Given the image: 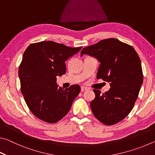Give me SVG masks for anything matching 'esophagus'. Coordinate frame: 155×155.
<instances>
[{
	"label": "esophagus",
	"instance_id": "1",
	"mask_svg": "<svg viewBox=\"0 0 155 155\" xmlns=\"http://www.w3.org/2000/svg\"><path fill=\"white\" fill-rule=\"evenodd\" d=\"M85 90H87V88L85 87H83V86H82V87H81V91H82V92H83V91H85Z\"/></svg>",
	"mask_w": 155,
	"mask_h": 155
}]
</instances>
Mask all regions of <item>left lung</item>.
<instances>
[{
    "instance_id": "8db88e82",
    "label": "left lung",
    "mask_w": 155,
    "mask_h": 155,
    "mask_svg": "<svg viewBox=\"0 0 155 155\" xmlns=\"http://www.w3.org/2000/svg\"><path fill=\"white\" fill-rule=\"evenodd\" d=\"M84 54L101 63L97 78L109 83V90L101 94L93 90L95 98L90 103L93 114L105 125L122 120L133 109L143 83L140 57L133 47L115 38L105 39L84 48Z\"/></svg>"
}]
</instances>
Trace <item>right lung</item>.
Here are the masks:
<instances>
[{"label":"right lung","instance_id":"obj_1","mask_svg":"<svg viewBox=\"0 0 155 155\" xmlns=\"http://www.w3.org/2000/svg\"><path fill=\"white\" fill-rule=\"evenodd\" d=\"M81 48L46 41L26 49L18 70L20 90L28 109L39 119L55 123L70 111L81 87L72 85L64 90L57 84V77L66 72L65 61Z\"/></svg>","mask_w":155,"mask_h":155}]
</instances>
